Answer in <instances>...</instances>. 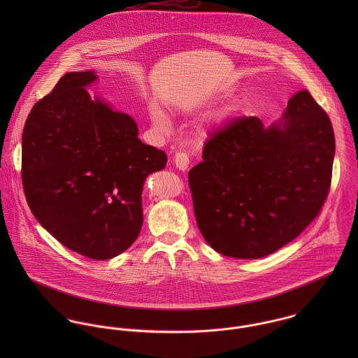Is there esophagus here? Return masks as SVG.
I'll return each mask as SVG.
<instances>
[{"label":"esophagus","mask_w":358,"mask_h":358,"mask_svg":"<svg viewBox=\"0 0 358 358\" xmlns=\"http://www.w3.org/2000/svg\"><path fill=\"white\" fill-rule=\"evenodd\" d=\"M175 165L176 168H179L180 171H186L190 165V157L189 154L185 153V152H179L175 155Z\"/></svg>","instance_id":"obj_1"}]
</instances>
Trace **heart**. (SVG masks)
Listing matches in <instances>:
<instances>
[{"mask_svg":"<svg viewBox=\"0 0 358 358\" xmlns=\"http://www.w3.org/2000/svg\"><path fill=\"white\" fill-rule=\"evenodd\" d=\"M153 120L154 124L157 125V128H158V129H161V131H166V129H169L171 122H169L168 117H166L164 113H161V111H155L153 114Z\"/></svg>","mask_w":358,"mask_h":358,"instance_id":"obj_1","label":"heart"}]
</instances>
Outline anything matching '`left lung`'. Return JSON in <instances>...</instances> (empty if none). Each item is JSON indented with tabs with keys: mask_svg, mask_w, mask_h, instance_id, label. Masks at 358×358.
I'll list each match as a JSON object with an SVG mask.
<instances>
[{
	"mask_svg": "<svg viewBox=\"0 0 358 358\" xmlns=\"http://www.w3.org/2000/svg\"><path fill=\"white\" fill-rule=\"evenodd\" d=\"M334 155L331 120L306 90L268 128L244 115L212 132L189 172L205 241L222 255L257 259L295 240L328 197Z\"/></svg>",
	"mask_w": 358,
	"mask_h": 358,
	"instance_id": "1",
	"label": "left lung"
}]
</instances>
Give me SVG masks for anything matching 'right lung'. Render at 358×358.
Listing matches in <instances>:
<instances>
[{
    "mask_svg": "<svg viewBox=\"0 0 358 358\" xmlns=\"http://www.w3.org/2000/svg\"><path fill=\"white\" fill-rule=\"evenodd\" d=\"M94 71L64 74L31 108L22 135V183L40 224L95 260L128 250L143 224L145 179L166 164L132 117L84 90Z\"/></svg>",
    "mask_w": 358,
    "mask_h": 358,
    "instance_id": "right-lung-1",
    "label": "right lung"
}]
</instances>
